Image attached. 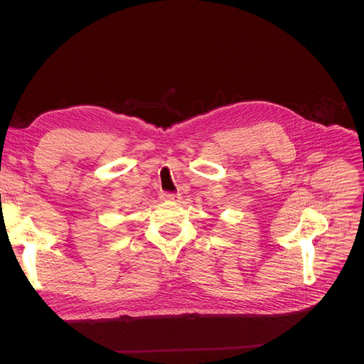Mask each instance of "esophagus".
Returning a JSON list of instances; mask_svg holds the SVG:
<instances>
[{
    "mask_svg": "<svg viewBox=\"0 0 364 364\" xmlns=\"http://www.w3.org/2000/svg\"><path fill=\"white\" fill-rule=\"evenodd\" d=\"M161 199H164V200H178L179 199V194H176V193H162L161 194Z\"/></svg>",
    "mask_w": 364,
    "mask_h": 364,
    "instance_id": "34e87169",
    "label": "esophagus"
}]
</instances>
